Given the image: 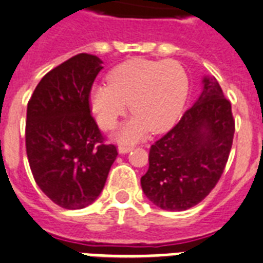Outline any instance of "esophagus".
Wrapping results in <instances>:
<instances>
[{
  "label": "esophagus",
  "mask_w": 263,
  "mask_h": 263,
  "mask_svg": "<svg viewBox=\"0 0 263 263\" xmlns=\"http://www.w3.org/2000/svg\"><path fill=\"white\" fill-rule=\"evenodd\" d=\"M131 149H132L131 145H119L118 147L119 154H127V152H129Z\"/></svg>",
  "instance_id": "1"
}]
</instances>
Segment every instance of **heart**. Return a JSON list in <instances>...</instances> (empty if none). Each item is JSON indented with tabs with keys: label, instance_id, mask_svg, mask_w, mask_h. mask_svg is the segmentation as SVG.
Returning <instances> with one entry per match:
<instances>
[{
	"label": "heart",
	"instance_id": "b5f03b06",
	"mask_svg": "<svg viewBox=\"0 0 263 263\" xmlns=\"http://www.w3.org/2000/svg\"><path fill=\"white\" fill-rule=\"evenodd\" d=\"M189 93V76L178 61L132 59L108 76V84L90 90V108L99 125L111 129L129 109V120L116 134L120 143L144 138L151 129L165 131L178 120Z\"/></svg>",
	"mask_w": 263,
	"mask_h": 263
}]
</instances>
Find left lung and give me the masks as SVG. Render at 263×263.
Returning <instances> with one entry per match:
<instances>
[{
	"label": "left lung",
	"instance_id": "1",
	"mask_svg": "<svg viewBox=\"0 0 263 263\" xmlns=\"http://www.w3.org/2000/svg\"><path fill=\"white\" fill-rule=\"evenodd\" d=\"M230 101L213 76L175 127L149 149L144 195L162 210L183 211L203 200L219 180L233 145Z\"/></svg>",
	"mask_w": 263,
	"mask_h": 263
}]
</instances>
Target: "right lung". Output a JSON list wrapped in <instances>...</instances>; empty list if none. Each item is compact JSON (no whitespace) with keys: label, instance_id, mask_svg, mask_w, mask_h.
<instances>
[{"label":"right lung","instance_id":"obj_1","mask_svg":"<svg viewBox=\"0 0 263 263\" xmlns=\"http://www.w3.org/2000/svg\"><path fill=\"white\" fill-rule=\"evenodd\" d=\"M103 69L80 53L45 74L26 109V154L37 186L68 210L89 206L104 189L118 156L90 116L89 92Z\"/></svg>","mask_w":263,"mask_h":263}]
</instances>
